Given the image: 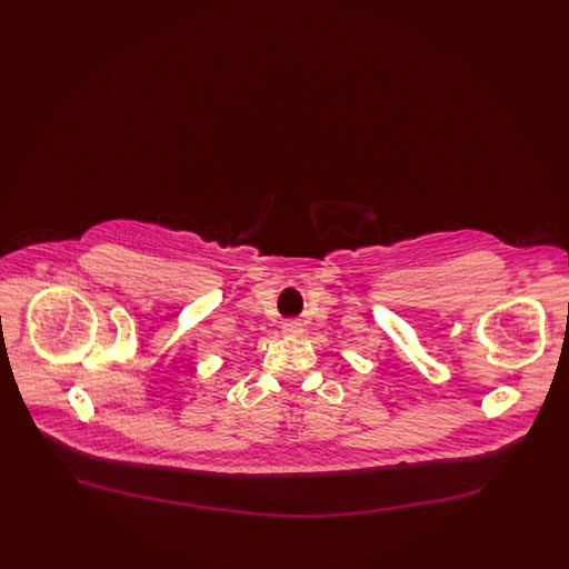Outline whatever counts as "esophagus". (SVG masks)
<instances>
[{
  "label": "esophagus",
  "instance_id": "esophagus-1",
  "mask_svg": "<svg viewBox=\"0 0 569 569\" xmlns=\"http://www.w3.org/2000/svg\"><path fill=\"white\" fill-rule=\"evenodd\" d=\"M281 330H283V335H300L302 332V325L298 320H286L281 325Z\"/></svg>",
  "mask_w": 569,
  "mask_h": 569
}]
</instances>
